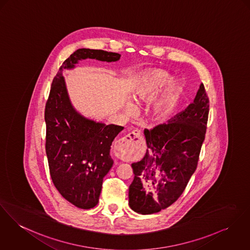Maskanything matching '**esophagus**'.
<instances>
[{"label":"esophagus","instance_id":"34e87169","mask_svg":"<svg viewBox=\"0 0 250 250\" xmlns=\"http://www.w3.org/2000/svg\"><path fill=\"white\" fill-rule=\"evenodd\" d=\"M144 144L145 142L140 131L135 129L117 142L116 150H118L119 154L123 156L124 154L131 153L139 149Z\"/></svg>","mask_w":250,"mask_h":250}]
</instances>
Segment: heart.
I'll return each instance as SVG.
<instances>
[{"mask_svg": "<svg viewBox=\"0 0 250 250\" xmlns=\"http://www.w3.org/2000/svg\"><path fill=\"white\" fill-rule=\"evenodd\" d=\"M161 89L150 108L154 122H162L172 113L181 100L184 85L180 80L170 79L169 73L162 68L147 69L135 80L134 97L137 101H149ZM125 109L126 112L132 113L134 105L128 102Z\"/></svg>", "mask_w": 250, "mask_h": 250, "instance_id": "obj_1", "label": "heart"}]
</instances>
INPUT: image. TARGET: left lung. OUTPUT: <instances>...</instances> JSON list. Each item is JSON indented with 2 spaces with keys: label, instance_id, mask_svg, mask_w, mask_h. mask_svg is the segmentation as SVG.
<instances>
[{
  "label": "left lung",
  "instance_id": "left-lung-1",
  "mask_svg": "<svg viewBox=\"0 0 250 250\" xmlns=\"http://www.w3.org/2000/svg\"><path fill=\"white\" fill-rule=\"evenodd\" d=\"M209 101L203 83L185 110L153 129H145L147 149L131 165L128 204L140 214L166 209L184 192L195 172L205 140Z\"/></svg>",
  "mask_w": 250,
  "mask_h": 250
}]
</instances>
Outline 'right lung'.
Here are the masks:
<instances>
[{
    "mask_svg": "<svg viewBox=\"0 0 250 250\" xmlns=\"http://www.w3.org/2000/svg\"><path fill=\"white\" fill-rule=\"evenodd\" d=\"M121 55L80 48L67 58L54 78L45 104V152L52 182L60 194L79 208L96 206L103 179L113 166L110 146L124 127L88 119L74 108L62 71L81 60L117 62Z\"/></svg>",
    "mask_w": 250,
    "mask_h": 250,
    "instance_id": "right-lung-1",
    "label": "right lung"
}]
</instances>
